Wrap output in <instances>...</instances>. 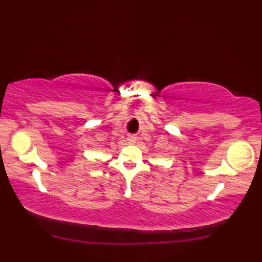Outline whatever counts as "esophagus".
Returning a JSON list of instances; mask_svg holds the SVG:
<instances>
[{
    "label": "esophagus",
    "instance_id": "obj_1",
    "mask_svg": "<svg viewBox=\"0 0 262 262\" xmlns=\"http://www.w3.org/2000/svg\"><path fill=\"white\" fill-rule=\"evenodd\" d=\"M127 142L128 143H134L135 142V140L133 137H129V138H127Z\"/></svg>",
    "mask_w": 262,
    "mask_h": 262
}]
</instances>
